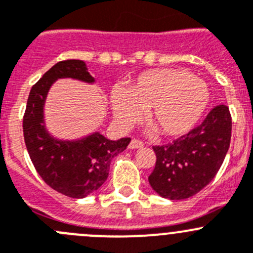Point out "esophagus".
Wrapping results in <instances>:
<instances>
[{
	"label": "esophagus",
	"mask_w": 253,
	"mask_h": 253,
	"mask_svg": "<svg viewBox=\"0 0 253 253\" xmlns=\"http://www.w3.org/2000/svg\"><path fill=\"white\" fill-rule=\"evenodd\" d=\"M144 143L141 140H138V139H131L130 144H129V148L130 149H139L143 148Z\"/></svg>",
	"instance_id": "1"
}]
</instances>
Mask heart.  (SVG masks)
I'll return each instance as SVG.
<instances>
[{
  "instance_id": "obj_1",
  "label": "heart",
  "mask_w": 253,
  "mask_h": 253,
  "mask_svg": "<svg viewBox=\"0 0 253 253\" xmlns=\"http://www.w3.org/2000/svg\"><path fill=\"white\" fill-rule=\"evenodd\" d=\"M210 100L206 84L181 69H153L141 73L126 92L114 89L115 120L130 126L146 110V120L161 135L179 136L199 122Z\"/></svg>"
}]
</instances>
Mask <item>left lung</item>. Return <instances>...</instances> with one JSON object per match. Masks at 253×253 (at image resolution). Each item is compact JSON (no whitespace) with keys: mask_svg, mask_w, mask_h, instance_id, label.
Here are the masks:
<instances>
[{"mask_svg":"<svg viewBox=\"0 0 253 253\" xmlns=\"http://www.w3.org/2000/svg\"><path fill=\"white\" fill-rule=\"evenodd\" d=\"M232 120L228 107L216 105L199 126L167 145H155L156 163L149 184L160 196H194L216 176L230 148Z\"/></svg>","mask_w":253,"mask_h":253,"instance_id":"1","label":"left lung"}]
</instances>
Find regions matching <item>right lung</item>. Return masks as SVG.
<instances>
[{
    "label": "right lung",
    "mask_w": 253,
    "mask_h": 253,
    "mask_svg": "<svg viewBox=\"0 0 253 253\" xmlns=\"http://www.w3.org/2000/svg\"><path fill=\"white\" fill-rule=\"evenodd\" d=\"M59 78L94 82L83 61L67 59L54 64L31 89L23 115V136L33 167L43 181L66 196L82 199L104 184L110 161L126 149L130 138L113 141L99 133L76 141L52 138L43 124V105L50 85Z\"/></svg>",
    "instance_id": "1"
}]
</instances>
